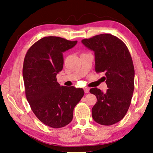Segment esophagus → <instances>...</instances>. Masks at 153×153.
<instances>
[{
    "instance_id": "esophagus-1",
    "label": "esophagus",
    "mask_w": 153,
    "mask_h": 153,
    "mask_svg": "<svg viewBox=\"0 0 153 153\" xmlns=\"http://www.w3.org/2000/svg\"><path fill=\"white\" fill-rule=\"evenodd\" d=\"M84 90L85 93H88L89 91H90V90H89V88H86V87H85V88H84Z\"/></svg>"
}]
</instances>
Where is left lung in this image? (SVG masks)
I'll return each mask as SVG.
<instances>
[{
    "label": "left lung",
    "mask_w": 153,
    "mask_h": 153,
    "mask_svg": "<svg viewBox=\"0 0 153 153\" xmlns=\"http://www.w3.org/2000/svg\"><path fill=\"white\" fill-rule=\"evenodd\" d=\"M82 43L94 52L95 70L104 72L108 88L105 92L90 89L97 98L91 109L92 118L97 123L110 126L118 123L127 113L134 88V68L126 45L110 34H100Z\"/></svg>",
    "instance_id": "8db88e82"
}]
</instances>
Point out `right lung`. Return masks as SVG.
I'll list each match as a JSON object with an SVG mask.
<instances>
[{
  "label": "right lung",
  "mask_w": 153,
  "mask_h": 153,
  "mask_svg": "<svg viewBox=\"0 0 153 153\" xmlns=\"http://www.w3.org/2000/svg\"><path fill=\"white\" fill-rule=\"evenodd\" d=\"M77 42L45 37L33 44L25 57L23 77L27 101L39 120L54 128L71 123L74 108L84 95L82 88L60 85L56 78L63 69V53Z\"/></svg>",
  "instance_id": "1"
}]
</instances>
